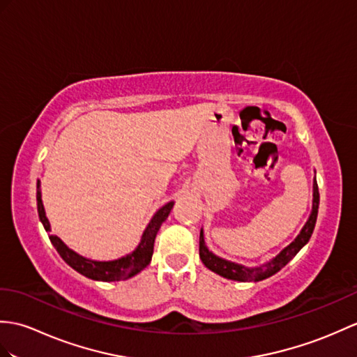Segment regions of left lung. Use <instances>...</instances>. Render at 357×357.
<instances>
[{"label":"left lung","mask_w":357,"mask_h":357,"mask_svg":"<svg viewBox=\"0 0 357 357\" xmlns=\"http://www.w3.org/2000/svg\"><path fill=\"white\" fill-rule=\"evenodd\" d=\"M317 175V172H314ZM318 206H319V192H318V184H317V176L313 178V199H312V211L307 222L304 223V227L301 228L300 234L295 237L294 242L291 245H287L284 250H281L272 260L259 264V266H252L248 268L243 266V264H238L234 261H229L222 259V257L216 255L208 250V246L205 243V237H204V229H201V237H199V257H201L202 263L210 271H213L218 275L228 278V280H234V281H261L272 277L273 273H277L281 268H284L286 264L291 261L294 257L300 252L301 248L304 245H307L310 240V236L313 233L314 223H317L318 218Z\"/></svg>","instance_id":"left-lung-1"}]
</instances>
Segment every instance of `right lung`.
Segmentation results:
<instances>
[{
    "instance_id": "right-lung-1",
    "label": "right lung",
    "mask_w": 357,
    "mask_h": 357,
    "mask_svg": "<svg viewBox=\"0 0 357 357\" xmlns=\"http://www.w3.org/2000/svg\"><path fill=\"white\" fill-rule=\"evenodd\" d=\"M36 201H38L39 219H40V222H43V225L48 233V231H52V227H50V222L47 219L45 208L43 204V193H40V181L39 179L36 184ZM173 205H175V202L173 201L162 205L161 208L153 214L151 222L147 223V227L143 231V236H141V240L135 250L130 254L123 255V257H120V259H115V260H107V261L91 260V259H86V257H84V255L77 254L76 251H73L71 248L66 246L57 236H50V240H52L53 246L56 248V251L59 252L63 261L66 264H70L74 271L82 273V275H85V277L91 278V280H96V281L128 280L130 277L137 275L138 272L143 271L147 264L151 263L152 255H153L155 237H156V234H158L162 222H165V219L169 218Z\"/></svg>"
}]
</instances>
